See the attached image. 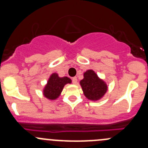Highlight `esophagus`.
Segmentation results:
<instances>
[{
	"mask_svg": "<svg viewBox=\"0 0 148 148\" xmlns=\"http://www.w3.org/2000/svg\"><path fill=\"white\" fill-rule=\"evenodd\" d=\"M72 82L74 84H77V77H73L72 78Z\"/></svg>",
	"mask_w": 148,
	"mask_h": 148,
	"instance_id": "obj_1",
	"label": "esophagus"
}]
</instances>
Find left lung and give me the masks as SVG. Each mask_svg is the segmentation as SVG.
Listing matches in <instances>:
<instances>
[{
	"mask_svg": "<svg viewBox=\"0 0 148 148\" xmlns=\"http://www.w3.org/2000/svg\"><path fill=\"white\" fill-rule=\"evenodd\" d=\"M80 85L88 99L97 101L100 99L107 90V85L99 79L93 70H87L84 74V79L80 81Z\"/></svg>",
	"mask_w": 148,
	"mask_h": 148,
	"instance_id": "obj_1",
	"label": "left lung"
}]
</instances>
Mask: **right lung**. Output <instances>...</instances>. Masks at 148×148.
<instances>
[{
    "label": "right lung",
    "mask_w": 148,
    "mask_h": 148,
    "mask_svg": "<svg viewBox=\"0 0 148 148\" xmlns=\"http://www.w3.org/2000/svg\"><path fill=\"white\" fill-rule=\"evenodd\" d=\"M71 83L69 77H59L56 73H53L49 77L44 89V95L47 99L53 100L59 97L66 84Z\"/></svg>",
    "instance_id": "right-lung-1"
}]
</instances>
